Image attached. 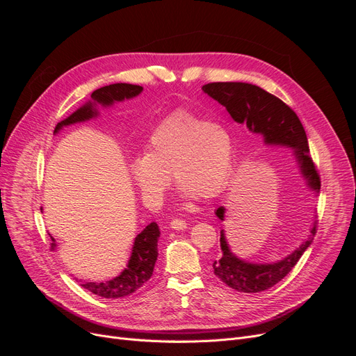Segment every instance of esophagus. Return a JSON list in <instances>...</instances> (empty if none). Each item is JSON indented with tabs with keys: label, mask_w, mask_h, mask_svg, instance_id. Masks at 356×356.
<instances>
[{
	"label": "esophagus",
	"mask_w": 356,
	"mask_h": 356,
	"mask_svg": "<svg viewBox=\"0 0 356 356\" xmlns=\"http://www.w3.org/2000/svg\"><path fill=\"white\" fill-rule=\"evenodd\" d=\"M170 227L174 229V230H184V229H187V222L184 220H179V218L172 220L170 221Z\"/></svg>",
	"instance_id": "34e87169"
}]
</instances>
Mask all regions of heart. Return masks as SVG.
I'll return each mask as SVG.
<instances>
[{"label":"heart","mask_w":356,"mask_h":356,"mask_svg":"<svg viewBox=\"0 0 356 356\" xmlns=\"http://www.w3.org/2000/svg\"><path fill=\"white\" fill-rule=\"evenodd\" d=\"M232 154V139L222 126L175 111L149 134L143 156L131 161L129 172L149 204L163 197L169 172L182 199H209L227 184Z\"/></svg>","instance_id":"heart-1"}]
</instances>
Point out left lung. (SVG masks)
I'll return each mask as SVG.
<instances>
[{
  "label": "left lung",
  "instance_id": "1",
  "mask_svg": "<svg viewBox=\"0 0 356 356\" xmlns=\"http://www.w3.org/2000/svg\"><path fill=\"white\" fill-rule=\"evenodd\" d=\"M203 92L212 99L218 101L229 111L234 122L246 124L252 134H260L268 145H285L294 148V156L298 168L307 181V186L315 193L321 190V178L315 168L314 160L309 154V144L305 127L293 108L276 98L275 95L266 92L255 84L225 81L208 83L203 86ZM217 217L224 220V208L217 209ZM318 221L314 222L309 238L297 250L285 257L284 260L272 264L248 263L236 257L225 241L224 230L221 232V255L215 260L213 273L230 288L239 293H260L276 285L279 281L293 270L300 257L314 242Z\"/></svg>",
  "mask_w": 356,
  "mask_h": 356
}]
</instances>
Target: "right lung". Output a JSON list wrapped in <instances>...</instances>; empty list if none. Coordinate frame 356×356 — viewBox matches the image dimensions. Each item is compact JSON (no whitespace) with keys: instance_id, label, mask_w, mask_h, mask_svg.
Masks as SVG:
<instances>
[{"instance_id":"right-lung-1","label":"right lung","mask_w":356,"mask_h":356,"mask_svg":"<svg viewBox=\"0 0 356 356\" xmlns=\"http://www.w3.org/2000/svg\"><path fill=\"white\" fill-rule=\"evenodd\" d=\"M143 92L141 86L136 84H127V83H115L110 86H104V88L95 90L92 93V102L89 101L81 108L72 113L65 120L56 124L55 134H58L63 126L74 124L90 120V118L98 115L96 110V104H101L102 106H110L114 102H120L124 99H131ZM160 236L159 225L156 222H149L147 227L139 233L132 248L131 258L124 270L115 276L111 281L106 282H83L81 286L89 289L90 293L101 296L104 298H122L131 296L135 291H138L144 284L148 282V279L153 276L154 264L157 260V241ZM53 243L51 248H55V239L51 238Z\"/></svg>"}]
</instances>
